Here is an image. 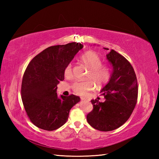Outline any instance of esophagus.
<instances>
[{"instance_id":"esophagus-1","label":"esophagus","mask_w":159,"mask_h":159,"mask_svg":"<svg viewBox=\"0 0 159 159\" xmlns=\"http://www.w3.org/2000/svg\"><path fill=\"white\" fill-rule=\"evenodd\" d=\"M80 100H86L87 99L85 98H80Z\"/></svg>"}]
</instances>
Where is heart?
<instances>
[{
  "mask_svg": "<svg viewBox=\"0 0 159 159\" xmlns=\"http://www.w3.org/2000/svg\"><path fill=\"white\" fill-rule=\"evenodd\" d=\"M80 60L89 70L87 79L89 80L74 83L72 88L77 95L86 96L92 90L94 84L97 87H102L109 82L111 78V69L107 65H102V61L100 56L93 51H87L80 57ZM72 64L69 63L64 70L65 76L67 78L72 76ZM91 80L90 81V80Z\"/></svg>",
  "mask_w": 159,
  "mask_h": 159,
  "instance_id": "heart-1",
  "label": "heart"
}]
</instances>
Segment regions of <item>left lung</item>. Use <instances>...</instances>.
Wrapping results in <instances>:
<instances>
[{"instance_id": "obj_1", "label": "left lung", "mask_w": 159, "mask_h": 159, "mask_svg": "<svg viewBox=\"0 0 159 159\" xmlns=\"http://www.w3.org/2000/svg\"><path fill=\"white\" fill-rule=\"evenodd\" d=\"M107 59L113 72L109 81L100 91L105 100H91L93 109L87 116L91 126L105 132L116 129L126 122L135 107L138 96L136 74L129 61L114 50H110Z\"/></svg>"}]
</instances>
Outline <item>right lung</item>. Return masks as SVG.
<instances>
[{"label":"right lung","mask_w":159,"mask_h":159,"mask_svg":"<svg viewBox=\"0 0 159 159\" xmlns=\"http://www.w3.org/2000/svg\"><path fill=\"white\" fill-rule=\"evenodd\" d=\"M80 43L50 46L36 55L24 74L22 100L31 122L41 129L55 130L62 126L72 107L80 100L79 96H61L57 85L64 80V70L77 52Z\"/></svg>","instance_id":"1"}]
</instances>
